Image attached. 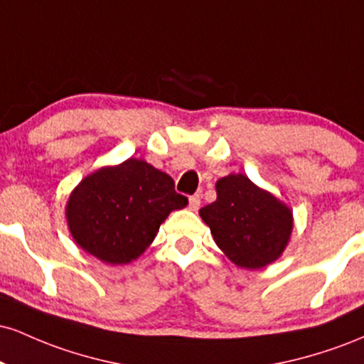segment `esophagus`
Listing matches in <instances>:
<instances>
[{"mask_svg":"<svg viewBox=\"0 0 364 364\" xmlns=\"http://www.w3.org/2000/svg\"><path fill=\"white\" fill-rule=\"evenodd\" d=\"M198 207H200V195L190 196V200H188V208L195 212V210H198Z\"/></svg>","mask_w":364,"mask_h":364,"instance_id":"1","label":"esophagus"}]
</instances>
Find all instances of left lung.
Returning <instances> with one entry per match:
<instances>
[{
	"instance_id": "left-lung-1",
	"label": "left lung",
	"mask_w": 364,
	"mask_h": 364,
	"mask_svg": "<svg viewBox=\"0 0 364 364\" xmlns=\"http://www.w3.org/2000/svg\"><path fill=\"white\" fill-rule=\"evenodd\" d=\"M217 200L200 208L215 245L243 269H262L281 257L292 232V212L245 174L215 183Z\"/></svg>"
}]
</instances>
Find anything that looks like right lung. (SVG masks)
<instances>
[{"mask_svg":"<svg viewBox=\"0 0 364 364\" xmlns=\"http://www.w3.org/2000/svg\"><path fill=\"white\" fill-rule=\"evenodd\" d=\"M186 205L169 174L132 157L83 178L66 203V223L83 252L123 265L149 248L171 212Z\"/></svg>","mask_w":364,"mask_h":364,"instance_id":"right-lung-1","label":"right lung"}]
</instances>
